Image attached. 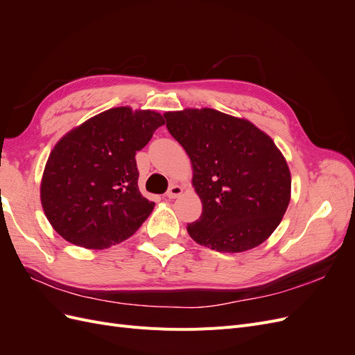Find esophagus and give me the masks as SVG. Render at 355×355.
Instances as JSON below:
<instances>
[{"label": "esophagus", "instance_id": "obj_1", "mask_svg": "<svg viewBox=\"0 0 355 355\" xmlns=\"http://www.w3.org/2000/svg\"><path fill=\"white\" fill-rule=\"evenodd\" d=\"M182 192H184V188H182L180 185H171V187L168 188V191H167L166 197H167L168 200H173V198L180 197Z\"/></svg>", "mask_w": 355, "mask_h": 355}]
</instances>
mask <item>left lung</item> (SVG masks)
Listing matches in <instances>:
<instances>
[{
	"label": "left lung",
	"instance_id": "left-lung-1",
	"mask_svg": "<svg viewBox=\"0 0 355 355\" xmlns=\"http://www.w3.org/2000/svg\"><path fill=\"white\" fill-rule=\"evenodd\" d=\"M164 118L191 159L202 204L200 219L187 227L191 239L222 253L262 244L280 225L292 191L287 161L272 139L249 120L211 108Z\"/></svg>",
	"mask_w": 355,
	"mask_h": 355
}]
</instances>
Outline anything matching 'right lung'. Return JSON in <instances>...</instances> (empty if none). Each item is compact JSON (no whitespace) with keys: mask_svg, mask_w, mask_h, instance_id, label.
<instances>
[{"mask_svg":"<svg viewBox=\"0 0 355 355\" xmlns=\"http://www.w3.org/2000/svg\"><path fill=\"white\" fill-rule=\"evenodd\" d=\"M163 124L155 111L118 106L89 118L55 145L40 194L62 239L102 250L137 231L155 204L139 191L135 155Z\"/></svg>","mask_w":355,"mask_h":355,"instance_id":"add662e5","label":"right lung"}]
</instances>
